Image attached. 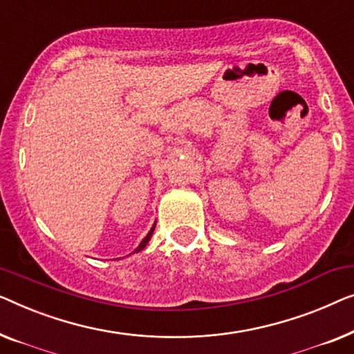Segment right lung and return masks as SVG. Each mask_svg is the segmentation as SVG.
<instances>
[{"instance_id":"right-lung-1","label":"right lung","mask_w":354,"mask_h":354,"mask_svg":"<svg viewBox=\"0 0 354 354\" xmlns=\"http://www.w3.org/2000/svg\"><path fill=\"white\" fill-rule=\"evenodd\" d=\"M153 229H156V225H153V226L151 227V231H149V232H147V236L142 239V242H141V243H139V247H138V248H136V250H134V252H141V250H142V248L147 245V243H149V241H151V237H152V232H153Z\"/></svg>"}]
</instances>
